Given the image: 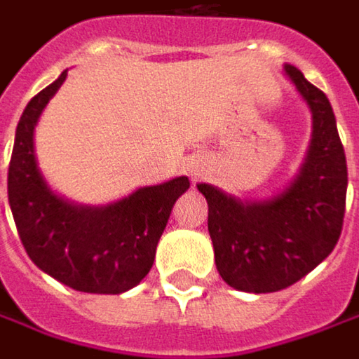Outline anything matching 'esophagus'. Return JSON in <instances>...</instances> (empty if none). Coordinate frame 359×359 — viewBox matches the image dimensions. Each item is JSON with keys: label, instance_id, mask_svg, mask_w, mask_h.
Returning <instances> with one entry per match:
<instances>
[{"label": "esophagus", "instance_id": "34e87169", "mask_svg": "<svg viewBox=\"0 0 359 359\" xmlns=\"http://www.w3.org/2000/svg\"><path fill=\"white\" fill-rule=\"evenodd\" d=\"M194 175H200V173H198V171H194Z\"/></svg>", "mask_w": 359, "mask_h": 359}]
</instances>
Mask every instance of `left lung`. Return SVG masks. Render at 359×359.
I'll use <instances>...</instances> for the list:
<instances>
[{"instance_id": "8db88e82", "label": "left lung", "mask_w": 359, "mask_h": 359, "mask_svg": "<svg viewBox=\"0 0 359 359\" xmlns=\"http://www.w3.org/2000/svg\"><path fill=\"white\" fill-rule=\"evenodd\" d=\"M284 73L313 114L311 144L292 184L269 200L241 202L198 184L220 278L235 290L266 294L292 286L333 251L346 215L347 163L327 95L294 65Z\"/></svg>"}]
</instances>
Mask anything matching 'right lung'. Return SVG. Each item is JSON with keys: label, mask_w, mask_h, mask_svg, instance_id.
<instances>
[{"label": "right lung", "mask_w": 359, "mask_h": 359, "mask_svg": "<svg viewBox=\"0 0 359 359\" xmlns=\"http://www.w3.org/2000/svg\"><path fill=\"white\" fill-rule=\"evenodd\" d=\"M67 71L36 93L15 128L8 200L30 259L61 284L90 294L135 288L155 262L175 200L190 188L186 175L139 188L108 206H79L53 192L40 173L34 128Z\"/></svg>", "instance_id": "1"}]
</instances>
